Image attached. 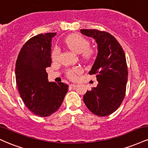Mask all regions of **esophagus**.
<instances>
[{"label": "esophagus", "instance_id": "esophagus-1", "mask_svg": "<svg viewBox=\"0 0 148 148\" xmlns=\"http://www.w3.org/2000/svg\"><path fill=\"white\" fill-rule=\"evenodd\" d=\"M69 86H70L71 88H75L77 87V85H76V84H71V85H69Z\"/></svg>", "mask_w": 148, "mask_h": 148}]
</instances>
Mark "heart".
Wrapping results in <instances>:
<instances>
[{
  "label": "heart",
  "instance_id": "heart-1",
  "mask_svg": "<svg viewBox=\"0 0 148 148\" xmlns=\"http://www.w3.org/2000/svg\"><path fill=\"white\" fill-rule=\"evenodd\" d=\"M65 45L67 47L76 53H82V56L86 60H89L92 58L95 54V50L90 48V42L85 37L79 35H71L65 39ZM60 55V49L58 47H56L53 49L51 53V57L53 60H56ZM82 72V69L79 67H73L69 69L67 72V75L70 79L75 80L77 78L78 74Z\"/></svg>",
  "mask_w": 148,
  "mask_h": 148
}]
</instances>
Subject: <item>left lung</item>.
I'll return each mask as SVG.
<instances>
[{
	"label": "left lung",
	"mask_w": 148,
	"mask_h": 148,
	"mask_svg": "<svg viewBox=\"0 0 148 148\" xmlns=\"http://www.w3.org/2000/svg\"><path fill=\"white\" fill-rule=\"evenodd\" d=\"M80 31L95 40L98 50L89 74H95L99 84L86 92L84 103L95 115L107 116L118 109L125 96L128 70L125 52L110 33L96 29Z\"/></svg>",
	"instance_id": "8db88e82"
}]
</instances>
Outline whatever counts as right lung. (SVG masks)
Segmentation results:
<instances>
[{
  "mask_svg": "<svg viewBox=\"0 0 148 148\" xmlns=\"http://www.w3.org/2000/svg\"><path fill=\"white\" fill-rule=\"evenodd\" d=\"M56 33L40 34L28 40L18 53L15 77L18 92L30 111L47 117L60 108L68 85L49 82L46 68L51 64V40Z\"/></svg>",
  "mask_w": 148,
  "mask_h": 148,
  "instance_id": "obj_1",
  "label": "right lung"
}]
</instances>
